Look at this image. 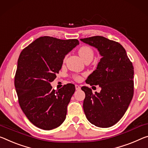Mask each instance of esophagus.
Masks as SVG:
<instances>
[{
  "mask_svg": "<svg viewBox=\"0 0 148 148\" xmlns=\"http://www.w3.org/2000/svg\"><path fill=\"white\" fill-rule=\"evenodd\" d=\"M75 88H76V90H80L81 87L79 86V85H77V84H76V85H75Z\"/></svg>",
  "mask_w": 148,
  "mask_h": 148,
  "instance_id": "1",
  "label": "esophagus"
}]
</instances>
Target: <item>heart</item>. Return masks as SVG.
Returning a JSON list of instances; mask_svg holds the SVG:
<instances>
[{"instance_id": "obj_1", "label": "heart", "mask_w": 148, "mask_h": 148, "mask_svg": "<svg viewBox=\"0 0 148 148\" xmlns=\"http://www.w3.org/2000/svg\"><path fill=\"white\" fill-rule=\"evenodd\" d=\"M78 54L80 56V57L82 58V60L84 62L88 60H92L93 56H94V53H93V49H91L90 47L89 46H82L78 50ZM66 58V57H65L64 60ZM74 78L77 81H79L82 79V77L79 75H74Z\"/></svg>"}]
</instances>
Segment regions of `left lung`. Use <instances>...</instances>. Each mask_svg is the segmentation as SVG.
Instances as JSON below:
<instances>
[{"instance_id": "left-lung-1", "label": "left lung", "mask_w": 148, "mask_h": 148, "mask_svg": "<svg viewBox=\"0 0 148 148\" xmlns=\"http://www.w3.org/2000/svg\"><path fill=\"white\" fill-rule=\"evenodd\" d=\"M80 40L94 47L102 58L86 80L90 86L99 85V93L88 87L85 92L83 108L88 120L100 128H108L120 121L128 109L134 95V67L125 49L118 42L102 36Z\"/></svg>"}]
</instances>
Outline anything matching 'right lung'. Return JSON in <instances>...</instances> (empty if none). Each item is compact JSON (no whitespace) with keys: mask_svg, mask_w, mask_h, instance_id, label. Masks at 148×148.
Listing matches in <instances>:
<instances>
[{"mask_svg":"<svg viewBox=\"0 0 148 148\" xmlns=\"http://www.w3.org/2000/svg\"><path fill=\"white\" fill-rule=\"evenodd\" d=\"M78 45V39L43 36L20 53L14 78L16 91L21 109L37 127L52 130L65 120L75 86L68 84L56 91L51 82L61 69L65 56Z\"/></svg>","mask_w":148,"mask_h":148,"instance_id":"obj_1","label":"right lung"}]
</instances>
